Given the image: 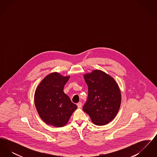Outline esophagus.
<instances>
[{"label":"esophagus","instance_id":"1","mask_svg":"<svg viewBox=\"0 0 157 157\" xmlns=\"http://www.w3.org/2000/svg\"><path fill=\"white\" fill-rule=\"evenodd\" d=\"M82 102H78V103L77 104V106H78V108H81L82 107Z\"/></svg>","mask_w":157,"mask_h":157}]
</instances>
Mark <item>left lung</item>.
Segmentation results:
<instances>
[{
	"instance_id": "obj_1",
	"label": "left lung",
	"mask_w": 157,
	"mask_h": 157,
	"mask_svg": "<svg viewBox=\"0 0 157 157\" xmlns=\"http://www.w3.org/2000/svg\"><path fill=\"white\" fill-rule=\"evenodd\" d=\"M83 78L88 86V96L83 110L94 124L105 125L114 119L120 109L119 86L112 76L101 70H94Z\"/></svg>"
}]
</instances>
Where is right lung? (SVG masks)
<instances>
[{
	"label": "right lung",
	"instance_id": "obj_1",
	"mask_svg": "<svg viewBox=\"0 0 157 157\" xmlns=\"http://www.w3.org/2000/svg\"><path fill=\"white\" fill-rule=\"evenodd\" d=\"M70 76L53 72L45 76L35 93V104L41 119L53 127L65 126L77 108L63 92Z\"/></svg>",
	"mask_w": 157,
	"mask_h": 157
}]
</instances>
